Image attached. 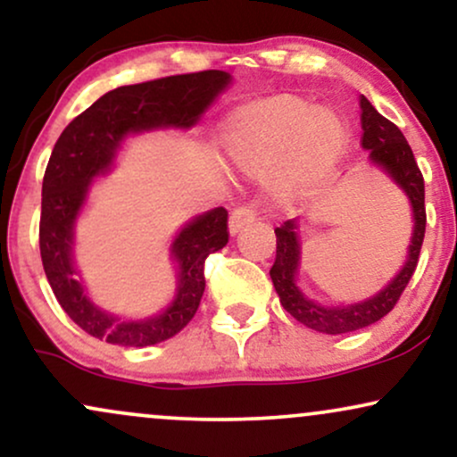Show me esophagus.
I'll use <instances>...</instances> for the list:
<instances>
[{
    "instance_id": "esophagus-1",
    "label": "esophagus",
    "mask_w": 457,
    "mask_h": 457,
    "mask_svg": "<svg viewBox=\"0 0 457 457\" xmlns=\"http://www.w3.org/2000/svg\"><path fill=\"white\" fill-rule=\"evenodd\" d=\"M253 221H255V214H253V211H251V208H246V206L236 208V211L229 214L228 232H229V236L240 234L246 228V225H251Z\"/></svg>"
}]
</instances>
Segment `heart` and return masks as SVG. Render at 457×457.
Returning <instances> with one entry per match:
<instances>
[{
    "label": "heart",
    "mask_w": 457,
    "mask_h": 457,
    "mask_svg": "<svg viewBox=\"0 0 457 457\" xmlns=\"http://www.w3.org/2000/svg\"><path fill=\"white\" fill-rule=\"evenodd\" d=\"M350 130L335 109L279 94L240 107L221 129L223 159L246 176L281 171L279 195L296 197L327 178L348 148Z\"/></svg>",
    "instance_id": "b5f03b06"
}]
</instances>
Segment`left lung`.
<instances>
[{"mask_svg": "<svg viewBox=\"0 0 457 457\" xmlns=\"http://www.w3.org/2000/svg\"><path fill=\"white\" fill-rule=\"evenodd\" d=\"M361 124H363V139L361 145L370 152V162L380 170L400 191L406 195L412 212V234L408 245L406 260L397 270V275L380 287L376 295L354 303H339V305H322L316 298H309L298 286V272L303 262L301 219H290L275 229L277 236V258L270 269V279L283 309L305 327L327 335L353 333L378 322L395 307L403 287L411 281L417 269L419 251H421L423 236H426V187L419 171L417 161L408 145L406 137L395 124L385 115L376 112V107L361 96Z\"/></svg>", "mask_w": 457, "mask_h": 457, "instance_id": "1", "label": "left lung"}]
</instances>
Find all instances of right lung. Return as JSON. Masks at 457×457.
Returning <instances> with one entry per match:
<instances>
[{
    "instance_id": "1",
    "label": "right lung",
    "mask_w": 457,
    "mask_h": 457,
    "mask_svg": "<svg viewBox=\"0 0 457 457\" xmlns=\"http://www.w3.org/2000/svg\"><path fill=\"white\" fill-rule=\"evenodd\" d=\"M229 86V72L204 71L115 87L77 115L57 139L43 180L40 255L62 309L92 337L145 348L174 337L195 316L206 287V258L228 245L225 208L197 214L178 229L170 245L174 296L145 318H122L92 301L75 262L77 221L96 180L113 170L129 137L195 127Z\"/></svg>"
}]
</instances>
